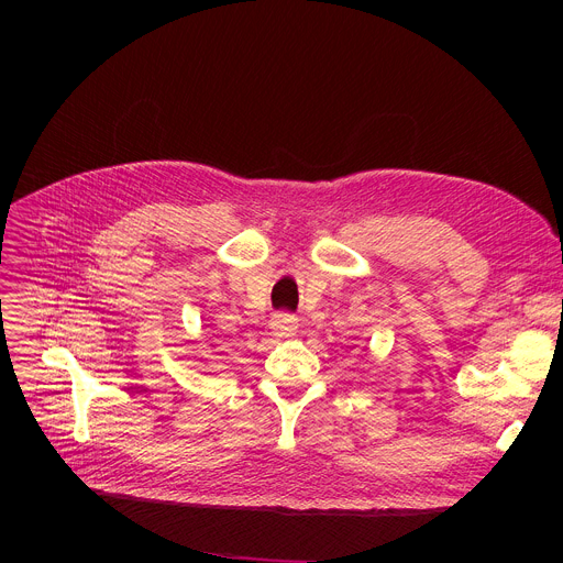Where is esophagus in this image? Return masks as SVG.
<instances>
[{"label": "esophagus", "mask_w": 563, "mask_h": 563, "mask_svg": "<svg viewBox=\"0 0 563 563\" xmlns=\"http://www.w3.org/2000/svg\"><path fill=\"white\" fill-rule=\"evenodd\" d=\"M272 329H274L276 338H291V335H297L299 319L289 312H276L272 317Z\"/></svg>", "instance_id": "esophagus-1"}]
</instances>
